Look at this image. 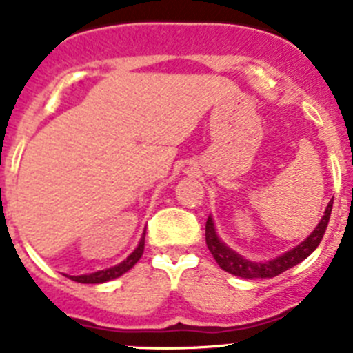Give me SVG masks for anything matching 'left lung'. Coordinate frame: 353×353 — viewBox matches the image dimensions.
Masks as SVG:
<instances>
[{
	"label": "left lung",
	"instance_id": "obj_1",
	"mask_svg": "<svg viewBox=\"0 0 353 353\" xmlns=\"http://www.w3.org/2000/svg\"><path fill=\"white\" fill-rule=\"evenodd\" d=\"M330 212H332V201L327 205L325 214H323L322 221L314 228V232L311 233L307 239L299 244L297 248L292 251L285 252L283 256L276 258V260L265 261V263H252V261L244 260V258L236 254L235 251L224 245L219 240V236L215 235V228L212 217L207 219V226H205V239H207L208 251L212 252V256L215 258L217 265L226 272L233 274V276L244 277V279H260V277H276L283 274L285 270L292 269L293 265L301 263L302 260L310 256L311 252L318 248V244L322 242L323 233L327 230V224L330 219Z\"/></svg>",
	"mask_w": 353,
	"mask_h": 353
}]
</instances>
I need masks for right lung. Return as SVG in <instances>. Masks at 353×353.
I'll list each match as a JSON object with an SVG mask.
<instances>
[{"label": "right lung", "instance_id": "1", "mask_svg": "<svg viewBox=\"0 0 353 353\" xmlns=\"http://www.w3.org/2000/svg\"><path fill=\"white\" fill-rule=\"evenodd\" d=\"M143 249H145V236L139 240L138 248L134 249L132 254H130L127 260L121 261L120 265H117V267H111V269H105V270H99V272H93V274H84V276H70V279L76 283H86V285H99V283H105V281H111V279H117V277H120L121 274H125L127 270H130L134 265L138 263L139 258H141L143 254Z\"/></svg>", "mask_w": 353, "mask_h": 353}]
</instances>
